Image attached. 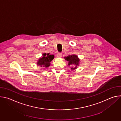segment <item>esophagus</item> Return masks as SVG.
<instances>
[{
    "instance_id": "34e87169",
    "label": "esophagus",
    "mask_w": 121,
    "mask_h": 121,
    "mask_svg": "<svg viewBox=\"0 0 121 121\" xmlns=\"http://www.w3.org/2000/svg\"><path fill=\"white\" fill-rule=\"evenodd\" d=\"M56 56H57V57H58V58L61 57H62V54L60 53H58L56 54Z\"/></svg>"
}]
</instances>
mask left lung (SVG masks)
I'll use <instances>...</instances> for the list:
<instances>
[{"label":"left lung","mask_w":121,"mask_h":121,"mask_svg":"<svg viewBox=\"0 0 121 121\" xmlns=\"http://www.w3.org/2000/svg\"><path fill=\"white\" fill-rule=\"evenodd\" d=\"M65 59L68 62V65H75L74 67L71 68V69L72 70H73L75 69H76L78 66L79 64L80 59L78 58V56L75 55H73L70 56L69 55L66 57H65Z\"/></svg>","instance_id":"left-lung-1"}]
</instances>
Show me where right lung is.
<instances>
[{"label":"right lung","instance_id":"add662e5","mask_svg":"<svg viewBox=\"0 0 121 121\" xmlns=\"http://www.w3.org/2000/svg\"><path fill=\"white\" fill-rule=\"evenodd\" d=\"M43 57L40 58L37 62V65H40L41 67H48L50 65V62L52 61L54 58V56L53 55H50L49 53H43Z\"/></svg>","mask_w":121,"mask_h":121}]
</instances>
